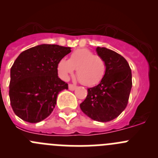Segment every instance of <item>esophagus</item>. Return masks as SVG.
<instances>
[{"instance_id": "esophagus-1", "label": "esophagus", "mask_w": 158, "mask_h": 158, "mask_svg": "<svg viewBox=\"0 0 158 158\" xmlns=\"http://www.w3.org/2000/svg\"><path fill=\"white\" fill-rule=\"evenodd\" d=\"M69 89H70V90H75V89H76V86H75V85H72V84H69Z\"/></svg>"}]
</instances>
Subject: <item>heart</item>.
Masks as SVG:
<instances>
[{
	"label": "heart",
	"instance_id": "obj_1",
	"mask_svg": "<svg viewBox=\"0 0 158 158\" xmlns=\"http://www.w3.org/2000/svg\"><path fill=\"white\" fill-rule=\"evenodd\" d=\"M57 72L61 79L68 80L76 69V77L86 86L99 83L104 78L106 64L102 58L96 57L89 50L82 48L74 51L69 60L62 58L57 63Z\"/></svg>",
	"mask_w": 158,
	"mask_h": 158
}]
</instances>
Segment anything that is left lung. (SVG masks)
Returning <instances> with one entry per match:
<instances>
[{
  "label": "left lung",
  "instance_id": "obj_1",
  "mask_svg": "<svg viewBox=\"0 0 158 158\" xmlns=\"http://www.w3.org/2000/svg\"><path fill=\"white\" fill-rule=\"evenodd\" d=\"M96 51L105 62V75L98 85L87 89L88 94L80 108L93 120L110 122L127 106L132 85V72L127 61L115 51L100 47Z\"/></svg>",
  "mask_w": 158,
  "mask_h": 158
}]
</instances>
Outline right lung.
Segmentation results:
<instances>
[{"label":"right lung","instance_id":"1","mask_svg":"<svg viewBox=\"0 0 158 158\" xmlns=\"http://www.w3.org/2000/svg\"><path fill=\"white\" fill-rule=\"evenodd\" d=\"M70 48L40 44L23 51L11 68L9 97L15 114L25 122L36 123L48 118L57 97L68 84L57 76V63Z\"/></svg>","mask_w":158,"mask_h":158}]
</instances>
